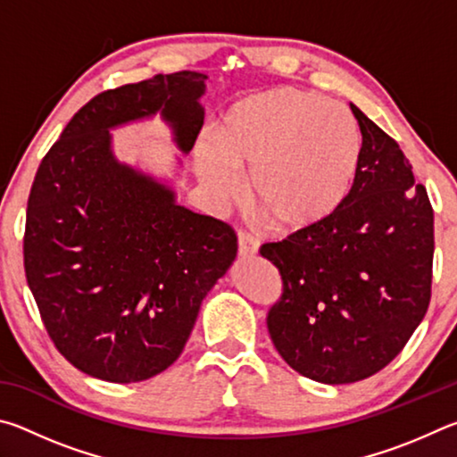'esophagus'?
<instances>
[{
	"label": "esophagus",
	"instance_id": "1",
	"mask_svg": "<svg viewBox=\"0 0 457 457\" xmlns=\"http://www.w3.org/2000/svg\"><path fill=\"white\" fill-rule=\"evenodd\" d=\"M237 253L239 258H253L258 253V239L252 237L250 234L239 231L237 237Z\"/></svg>",
	"mask_w": 457,
	"mask_h": 457
}]
</instances>
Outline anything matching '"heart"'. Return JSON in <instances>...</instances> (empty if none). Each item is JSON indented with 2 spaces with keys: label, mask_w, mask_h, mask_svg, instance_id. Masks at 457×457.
I'll use <instances>...</instances> for the list:
<instances>
[{
  "label": "heart",
  "mask_w": 457,
  "mask_h": 457,
  "mask_svg": "<svg viewBox=\"0 0 457 457\" xmlns=\"http://www.w3.org/2000/svg\"><path fill=\"white\" fill-rule=\"evenodd\" d=\"M195 165L215 199L237 201L250 175L253 207L286 234L311 236L345 210L357 187L362 137L343 106L316 92L274 88L231 104Z\"/></svg>",
  "instance_id": "1"
}]
</instances>
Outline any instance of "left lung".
Returning <instances> with one entry per match:
<instances>
[{"label": "left lung", "instance_id": "1", "mask_svg": "<svg viewBox=\"0 0 457 457\" xmlns=\"http://www.w3.org/2000/svg\"><path fill=\"white\" fill-rule=\"evenodd\" d=\"M362 135L357 187L311 236L260 253L282 276L268 312L270 338L312 381L354 383L389 365L428 312L433 210L399 145L351 104Z\"/></svg>", "mask_w": 457, "mask_h": 457}]
</instances>
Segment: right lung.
Listing matches in <instances>:
<instances>
[{
    "mask_svg": "<svg viewBox=\"0 0 457 457\" xmlns=\"http://www.w3.org/2000/svg\"><path fill=\"white\" fill-rule=\"evenodd\" d=\"M207 76L157 74L84 104L37 167L24 268L56 349L111 383L159 375L237 253L228 223L177 204L169 181L114 157L111 130L161 120L187 154L204 127Z\"/></svg>",
    "mask_w": 457,
    "mask_h": 457,
    "instance_id": "add662e5",
    "label": "right lung"
}]
</instances>
